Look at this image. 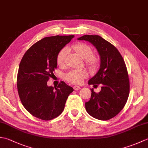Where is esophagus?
Segmentation results:
<instances>
[{
	"mask_svg": "<svg viewBox=\"0 0 148 148\" xmlns=\"http://www.w3.org/2000/svg\"><path fill=\"white\" fill-rule=\"evenodd\" d=\"M73 88H74V90L77 91V90H80V89H81V87H80V86H76V85H75V86H74Z\"/></svg>",
	"mask_w": 148,
	"mask_h": 148,
	"instance_id": "34e87169",
	"label": "esophagus"
}]
</instances>
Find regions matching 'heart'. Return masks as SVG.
<instances>
[{
	"mask_svg": "<svg viewBox=\"0 0 148 148\" xmlns=\"http://www.w3.org/2000/svg\"><path fill=\"white\" fill-rule=\"evenodd\" d=\"M72 49L78 55L84 59L86 64L91 69H95L99 64V59L97 56L93 55V49L91 47L84 43L76 44L72 46ZM67 48H62L56 56V64L58 66H62L65 64L66 56L68 54ZM88 76L87 72L84 69H75L65 74V77L69 82L74 84H80L83 82L84 78Z\"/></svg>",
	"mask_w": 148,
	"mask_h": 148,
	"instance_id": "heart-1",
	"label": "heart"
}]
</instances>
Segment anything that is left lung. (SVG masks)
I'll list each match as a JSON object with an SVG mask.
<instances>
[{
  "mask_svg": "<svg viewBox=\"0 0 148 148\" xmlns=\"http://www.w3.org/2000/svg\"><path fill=\"white\" fill-rule=\"evenodd\" d=\"M92 43L100 57L99 71L88 81L95 86L102 84L98 93L92 88V95L85 102L88 113L100 120H108L120 112L126 104L130 83L126 65L115 46L99 36L84 35L77 39Z\"/></svg>",
  "mask_w": 148,
  "mask_h": 148,
  "instance_id": "obj_1",
  "label": "left lung"
}]
</instances>
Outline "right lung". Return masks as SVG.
<instances>
[{"label": "right lung", "mask_w": 148, "mask_h": 148, "mask_svg": "<svg viewBox=\"0 0 148 148\" xmlns=\"http://www.w3.org/2000/svg\"><path fill=\"white\" fill-rule=\"evenodd\" d=\"M74 37H45L31 46L21 59L17 76L18 95L24 108L37 118L48 121L58 116L74 91L64 81L55 88L47 85L57 67L58 52Z\"/></svg>", "instance_id": "add662e5"}]
</instances>
